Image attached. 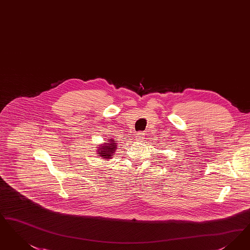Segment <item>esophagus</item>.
<instances>
[{"instance_id":"obj_1","label":"esophagus","mask_w":250,"mask_h":250,"mask_svg":"<svg viewBox=\"0 0 250 250\" xmlns=\"http://www.w3.org/2000/svg\"><path fill=\"white\" fill-rule=\"evenodd\" d=\"M144 136H145V133H144V132H138L136 138H137L138 140H143V139H144Z\"/></svg>"}]
</instances>
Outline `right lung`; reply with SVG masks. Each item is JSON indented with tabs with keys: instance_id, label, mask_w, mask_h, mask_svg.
<instances>
[{
	"instance_id": "1",
	"label": "right lung",
	"mask_w": 250,
	"mask_h": 250,
	"mask_svg": "<svg viewBox=\"0 0 250 250\" xmlns=\"http://www.w3.org/2000/svg\"><path fill=\"white\" fill-rule=\"evenodd\" d=\"M115 140H109L108 141V143H104V144H102V145H100V147H99V149H97L98 151L97 152H99L98 154H100V157H102V158H104V159H110V157L112 156V154L114 153V151L115 150L117 149L116 147V142H114Z\"/></svg>"
}]
</instances>
